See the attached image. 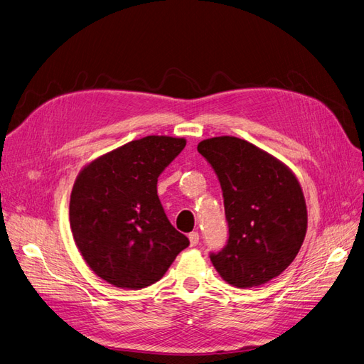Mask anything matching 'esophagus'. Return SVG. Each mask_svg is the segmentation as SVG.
Here are the masks:
<instances>
[{"mask_svg": "<svg viewBox=\"0 0 364 364\" xmlns=\"http://www.w3.org/2000/svg\"><path fill=\"white\" fill-rule=\"evenodd\" d=\"M188 241H191V245L195 247L199 244V233L198 232H192L188 233Z\"/></svg>", "mask_w": 364, "mask_h": 364, "instance_id": "obj_1", "label": "esophagus"}]
</instances>
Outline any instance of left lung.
<instances>
[{
    "mask_svg": "<svg viewBox=\"0 0 364 364\" xmlns=\"http://www.w3.org/2000/svg\"><path fill=\"white\" fill-rule=\"evenodd\" d=\"M198 151L215 171L229 225L226 247L211 252L215 271L230 286L250 289L271 281L304 244L308 213L291 169L236 136H214Z\"/></svg>",
    "mask_w": 364,
    "mask_h": 364,
    "instance_id": "1",
    "label": "left lung"
}]
</instances>
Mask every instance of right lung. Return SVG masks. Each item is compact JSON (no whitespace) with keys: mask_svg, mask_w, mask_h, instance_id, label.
I'll return each instance as SVG.
<instances>
[{"mask_svg":"<svg viewBox=\"0 0 364 364\" xmlns=\"http://www.w3.org/2000/svg\"><path fill=\"white\" fill-rule=\"evenodd\" d=\"M184 147V138L149 135L100 156L77 176L73 238L90 269L112 286H151L188 247L157 196V178Z\"/></svg>","mask_w":364,"mask_h":364,"instance_id":"1","label":"right lung"}]
</instances>
